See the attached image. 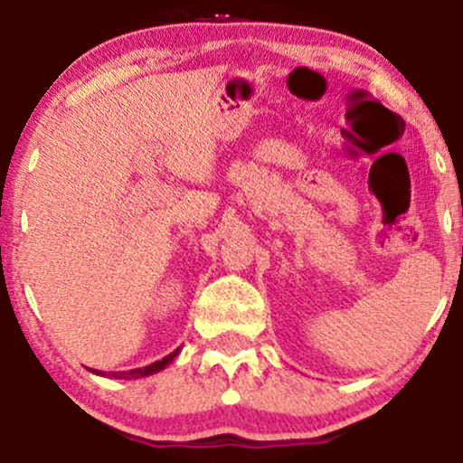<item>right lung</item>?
I'll return each mask as SVG.
<instances>
[{
  "mask_svg": "<svg viewBox=\"0 0 463 463\" xmlns=\"http://www.w3.org/2000/svg\"><path fill=\"white\" fill-rule=\"evenodd\" d=\"M177 354H180V347H177V349L174 351V354L165 355L163 360L154 362V364H150V366H144V368H135V371H128V373L125 374V379H139V377H150V374H156V373H160V371H165V368H167V366L171 364V362L175 360ZM92 373H97V374H103L101 371H92ZM116 377L122 379V374L118 373V374H116Z\"/></svg>",
  "mask_w": 463,
  "mask_h": 463,
  "instance_id": "obj_1",
  "label": "right lung"
}]
</instances>
